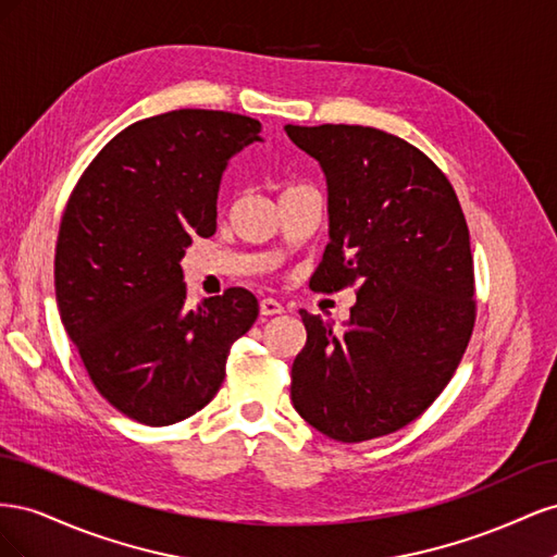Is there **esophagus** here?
<instances>
[{
  "mask_svg": "<svg viewBox=\"0 0 557 557\" xmlns=\"http://www.w3.org/2000/svg\"><path fill=\"white\" fill-rule=\"evenodd\" d=\"M260 313H262V315L283 313V305H281L278 299H274V297H262V299H260Z\"/></svg>",
  "mask_w": 557,
  "mask_h": 557,
  "instance_id": "1",
  "label": "esophagus"
}]
</instances>
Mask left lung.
<instances>
[{
	"label": "left lung",
	"mask_w": 557,
	"mask_h": 557,
	"mask_svg": "<svg viewBox=\"0 0 557 557\" xmlns=\"http://www.w3.org/2000/svg\"><path fill=\"white\" fill-rule=\"evenodd\" d=\"M327 181L330 244L313 290L358 288L344 332L299 311L297 413L330 440L397 432L442 395L476 320L474 260L458 195L425 153L362 125H285Z\"/></svg>",
	"instance_id": "8db88e82"
}]
</instances>
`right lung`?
Segmentation results:
<instances>
[{
	"instance_id": "add662e5",
	"label": "right lung",
	"mask_w": 557,
	"mask_h": 557,
	"mask_svg": "<svg viewBox=\"0 0 557 557\" xmlns=\"http://www.w3.org/2000/svg\"><path fill=\"white\" fill-rule=\"evenodd\" d=\"M248 115L178 109L125 127L66 201L55 246L62 325L111 407L144 425L205 409L258 299L227 288L190 309L181 258L215 232L230 158L260 141Z\"/></svg>"
}]
</instances>
